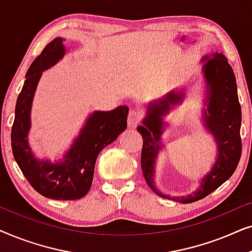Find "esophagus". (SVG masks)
Masks as SVG:
<instances>
[{
  "label": "esophagus",
  "mask_w": 252,
  "mask_h": 252,
  "mask_svg": "<svg viewBox=\"0 0 252 252\" xmlns=\"http://www.w3.org/2000/svg\"><path fill=\"white\" fill-rule=\"evenodd\" d=\"M141 119H142V115H141L140 111L137 110H130L128 113V118H127V124H128V127L130 128H135V127L139 125Z\"/></svg>",
  "instance_id": "esophagus-1"
}]
</instances>
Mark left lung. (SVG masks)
<instances>
[{
  "instance_id": "1",
  "label": "left lung",
  "mask_w": 252,
  "mask_h": 252,
  "mask_svg": "<svg viewBox=\"0 0 252 252\" xmlns=\"http://www.w3.org/2000/svg\"><path fill=\"white\" fill-rule=\"evenodd\" d=\"M202 62H205L203 73L206 82V110L204 109L203 120L206 129L215 137L218 157L211 171L202 178L197 190L187 196L171 197L158 190L154 181L157 156L163 149L160 140L164 125H166L163 118L172 106L180 104L185 93L170 92L161 99L150 103L147 109V117L142 120L143 125L137 127L143 137L141 167L147 184L160 197L185 204L204 198L228 180L235 172L242 153L240 135L242 112L233 68L222 54L204 56Z\"/></svg>"
}]
</instances>
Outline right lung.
<instances>
[{
  "mask_svg": "<svg viewBox=\"0 0 252 252\" xmlns=\"http://www.w3.org/2000/svg\"><path fill=\"white\" fill-rule=\"evenodd\" d=\"M64 41L56 37L48 43L27 71L16 103L11 147L19 168L39 194L47 198L70 201L84 197L89 191L98 154L126 129L128 108L120 105L111 111L93 112L62 160L51 163L35 158L29 144L33 97L42 72L64 57Z\"/></svg>",
  "mask_w": 252,
  "mask_h": 252,
  "instance_id": "add662e5",
  "label": "right lung"
}]
</instances>
